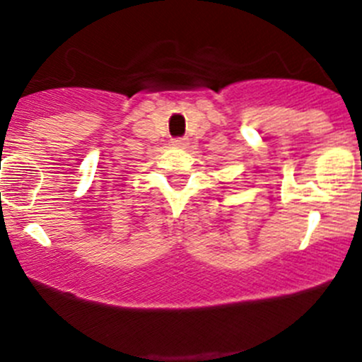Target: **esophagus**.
Here are the masks:
<instances>
[{"label": "esophagus", "mask_w": 362, "mask_h": 362, "mask_svg": "<svg viewBox=\"0 0 362 362\" xmlns=\"http://www.w3.org/2000/svg\"><path fill=\"white\" fill-rule=\"evenodd\" d=\"M171 145H175V147H187L189 140L187 138H173V140H171Z\"/></svg>", "instance_id": "obj_1"}]
</instances>
